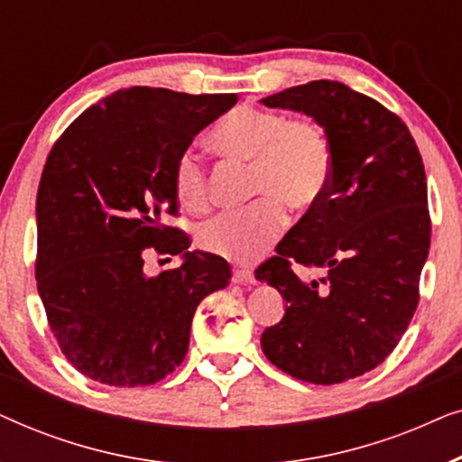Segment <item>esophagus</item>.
Here are the masks:
<instances>
[{
    "mask_svg": "<svg viewBox=\"0 0 462 462\" xmlns=\"http://www.w3.org/2000/svg\"><path fill=\"white\" fill-rule=\"evenodd\" d=\"M233 280L237 283H244V286H252V283H256L254 273H252L250 269H233Z\"/></svg>",
    "mask_w": 462,
    "mask_h": 462,
    "instance_id": "34e87169",
    "label": "esophagus"
}]
</instances>
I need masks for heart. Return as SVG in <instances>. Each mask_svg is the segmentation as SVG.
<instances>
[{
  "mask_svg": "<svg viewBox=\"0 0 462 462\" xmlns=\"http://www.w3.org/2000/svg\"><path fill=\"white\" fill-rule=\"evenodd\" d=\"M210 141L220 155L250 162L248 193L258 198L242 210L223 212L201 225L199 245L236 263L261 256L286 225V208L305 212L326 193L332 176V143L313 117L237 106L214 125ZM174 193L193 214L212 204L204 163L185 151L174 163Z\"/></svg>",
  "mask_w": 462,
  "mask_h": 462,
  "instance_id": "obj_1",
  "label": "heart"
}]
</instances>
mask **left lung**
I'll list each match as a JSON object with an SVG mask.
<instances>
[{"label":"left lung","instance_id":"obj_1","mask_svg":"<svg viewBox=\"0 0 462 462\" xmlns=\"http://www.w3.org/2000/svg\"><path fill=\"white\" fill-rule=\"evenodd\" d=\"M261 103L307 113L332 143L326 193L254 273L286 300L263 351L299 381L345 383L389 357L419 307L431 244L425 166L408 125L340 81H309ZM294 262L327 277L305 284Z\"/></svg>","mask_w":462,"mask_h":462}]
</instances>
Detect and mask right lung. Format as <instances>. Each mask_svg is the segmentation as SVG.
<instances>
[{"instance_id":"add662e5","label":"right lung","mask_w":462,"mask_h":462,"mask_svg":"<svg viewBox=\"0 0 462 462\" xmlns=\"http://www.w3.org/2000/svg\"><path fill=\"white\" fill-rule=\"evenodd\" d=\"M236 94L134 86L98 100L62 132L37 189V292L62 356L111 387H144L176 370L195 309L231 282L225 258L189 252L174 163ZM183 264L143 275L146 252Z\"/></svg>"}]
</instances>
